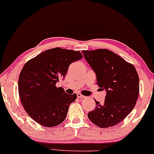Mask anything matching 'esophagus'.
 <instances>
[{
    "instance_id": "34e87169",
    "label": "esophagus",
    "mask_w": 154,
    "mask_h": 154,
    "mask_svg": "<svg viewBox=\"0 0 154 154\" xmlns=\"http://www.w3.org/2000/svg\"><path fill=\"white\" fill-rule=\"evenodd\" d=\"M77 97H78V98H79V99H83V98H85V96H84V95L80 94V93H77Z\"/></svg>"
}]
</instances>
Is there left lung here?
Segmentation results:
<instances>
[{"instance_id":"8db88e82","label":"left lung","mask_w":154,"mask_h":154,"mask_svg":"<svg viewBox=\"0 0 154 154\" xmlns=\"http://www.w3.org/2000/svg\"><path fill=\"white\" fill-rule=\"evenodd\" d=\"M85 60L97 75V84L106 91L103 103L95 100L96 107L89 119L101 128L114 126L131 113L139 94V75L134 66L106 49L83 50Z\"/></svg>"}]
</instances>
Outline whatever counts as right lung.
Segmentation results:
<instances>
[{
  "label": "right lung",
  "mask_w": 154,
  "mask_h": 154,
  "mask_svg": "<svg viewBox=\"0 0 154 154\" xmlns=\"http://www.w3.org/2000/svg\"><path fill=\"white\" fill-rule=\"evenodd\" d=\"M82 58L80 52L60 48L47 50L27 62L18 79V92L25 112L37 123L52 127L63 123L77 94L56 87L69 65Z\"/></svg>",
  "instance_id": "1"
}]
</instances>
